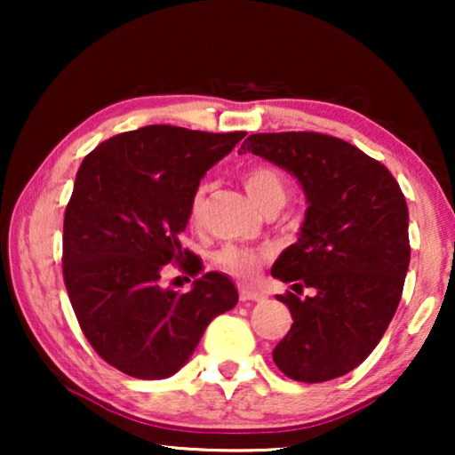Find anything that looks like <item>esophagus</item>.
Wrapping results in <instances>:
<instances>
[{
	"label": "esophagus",
	"mask_w": 455,
	"mask_h": 455,
	"mask_svg": "<svg viewBox=\"0 0 455 455\" xmlns=\"http://www.w3.org/2000/svg\"><path fill=\"white\" fill-rule=\"evenodd\" d=\"M265 294L260 290H254V288H246V285H242L240 288V300L242 302H257V300H263Z\"/></svg>",
	"instance_id": "obj_1"
}]
</instances>
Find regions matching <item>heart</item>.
Instances as JSON below:
<instances>
[{"instance_id": "obj_1", "label": "heart", "mask_w": 455, "mask_h": 455, "mask_svg": "<svg viewBox=\"0 0 455 455\" xmlns=\"http://www.w3.org/2000/svg\"><path fill=\"white\" fill-rule=\"evenodd\" d=\"M244 188L251 196V201L260 209L263 204L271 201H282L285 198V180L282 172L273 165H252L248 167L242 176ZM203 203V192H195L190 201V220H198V211H201ZM213 260L223 269L234 273L240 277H252L257 271V265L260 260V254L257 251L244 246H234L226 244L213 254Z\"/></svg>"}]
</instances>
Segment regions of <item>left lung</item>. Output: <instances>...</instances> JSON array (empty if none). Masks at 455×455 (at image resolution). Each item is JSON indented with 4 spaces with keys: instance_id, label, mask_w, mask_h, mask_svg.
<instances>
[{
    "instance_id": "8db88e82",
    "label": "left lung",
    "mask_w": 455,
    "mask_h": 455,
    "mask_svg": "<svg viewBox=\"0 0 455 455\" xmlns=\"http://www.w3.org/2000/svg\"><path fill=\"white\" fill-rule=\"evenodd\" d=\"M242 148L291 173L308 203L298 242L271 267L294 290L277 296L294 323L273 363L294 381H331L375 350L400 304L406 198L387 167L335 136L251 134ZM304 287L314 294L298 297Z\"/></svg>"
}]
</instances>
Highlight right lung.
<instances>
[{
    "instance_id": "1",
    "label": "right lung",
    "mask_w": 455,
    "mask_h": 455,
    "mask_svg": "<svg viewBox=\"0 0 455 455\" xmlns=\"http://www.w3.org/2000/svg\"><path fill=\"white\" fill-rule=\"evenodd\" d=\"M244 136L157 124L111 136L80 164L64 215V282L84 338L117 371L172 377L238 302L223 273L196 277L186 294L159 279L167 263L203 271L178 235L201 178Z\"/></svg>"
}]
</instances>
